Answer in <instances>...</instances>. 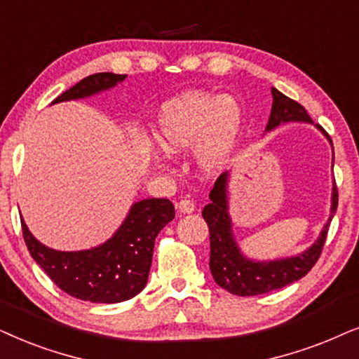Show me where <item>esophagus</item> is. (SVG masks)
Instances as JSON below:
<instances>
[{"instance_id": "esophagus-1", "label": "esophagus", "mask_w": 359, "mask_h": 359, "mask_svg": "<svg viewBox=\"0 0 359 359\" xmlns=\"http://www.w3.org/2000/svg\"><path fill=\"white\" fill-rule=\"evenodd\" d=\"M177 208H179L180 213H192L195 210V205L190 198H182L177 205Z\"/></svg>"}]
</instances>
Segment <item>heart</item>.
<instances>
[{
  "label": "heart",
  "instance_id": "1",
  "mask_svg": "<svg viewBox=\"0 0 359 359\" xmlns=\"http://www.w3.org/2000/svg\"><path fill=\"white\" fill-rule=\"evenodd\" d=\"M241 109L229 97L187 93L161 109L156 141L169 154L195 147V162L205 174H215L226 164L236 146Z\"/></svg>",
  "mask_w": 359,
  "mask_h": 359
}]
</instances>
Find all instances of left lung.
Returning a JSON list of instances; mask_svg holds the SVG:
<instances>
[{
  "mask_svg": "<svg viewBox=\"0 0 359 359\" xmlns=\"http://www.w3.org/2000/svg\"><path fill=\"white\" fill-rule=\"evenodd\" d=\"M271 93L272 109L266 131L274 130L280 123L289 121H305L313 124L312 118L309 116L307 109L302 104L285 97L276 88H271ZM317 128L332 142L328 133L320 124H317ZM226 187L228 172H223L215 182L212 192H210V203L205 205L202 212V217L207 222L210 231V271H212L215 283L219 287L226 289L228 292L246 297V295H259L271 292V290L283 289L284 285L302 279L322 255L330 222H332L338 207L337 185L333 187L332 194V213H330V219L320 233L318 240L302 255L262 262L248 259L236 245L231 229V218L228 213Z\"/></svg>",
  "mask_w": 359,
  "mask_h": 359,
  "instance_id": "left-lung-1",
  "label": "left lung"
}]
</instances>
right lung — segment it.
Masks as SVG:
<instances>
[{
    "label": "right lung",
    "instance_id": "obj_1",
    "mask_svg": "<svg viewBox=\"0 0 359 359\" xmlns=\"http://www.w3.org/2000/svg\"><path fill=\"white\" fill-rule=\"evenodd\" d=\"M126 75L93 74L59 95L52 103L90 97L123 82ZM175 217L167 198H146L133 205L126 219L107 243L85 251H55L36 240L21 219L22 236L32 259L52 283L72 297L95 304H118L146 287L156 238Z\"/></svg>",
    "mask_w": 359,
    "mask_h": 359
}]
</instances>
